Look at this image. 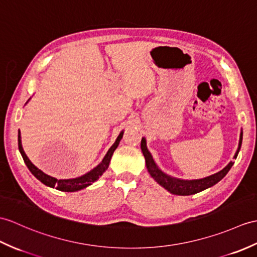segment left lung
Instances as JSON below:
<instances>
[{"label": "left lung", "mask_w": 257, "mask_h": 257, "mask_svg": "<svg viewBox=\"0 0 257 257\" xmlns=\"http://www.w3.org/2000/svg\"><path fill=\"white\" fill-rule=\"evenodd\" d=\"M242 136L243 134L241 133L240 141H238V148L234 154L233 159H236L238 151H240L241 149ZM141 150L146 159V165H147L148 172L150 173V175L154 178V181L158 182V184H160L161 186L164 187L166 190H169L171 194L181 195V196L194 195L213 186V185H216L218 182L222 180V178L226 175V173H228L232 168V165L234 164V162H232L231 161V162L226 165L224 169L216 173V174H212L205 178H200V180H181V178L172 177L159 169V166L156 164V162H154L151 153L148 150L146 138H142L141 140Z\"/></svg>", "instance_id": "obj_1"}]
</instances>
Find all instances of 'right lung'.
<instances>
[{"mask_svg":"<svg viewBox=\"0 0 257 257\" xmlns=\"http://www.w3.org/2000/svg\"><path fill=\"white\" fill-rule=\"evenodd\" d=\"M122 135H123V131H121L119 136L117 137V139L115 141L114 145L110 147V149L108 151H107L106 156L104 157L103 161L96 166V168H94L92 171L87 172L86 174L82 175L80 177H75V178H69V180H57V178L49 176L45 174L43 171H40L38 168H36V166L31 162V160L27 158V156L25 154L23 150V147H22V140H21V131L19 130V150L22 154L24 162L27 165L28 170L32 172V174L39 180L41 183L45 184L46 186H49L52 188H56L58 190H61V192H77V190H81L83 188H85L89 185H92L95 181H97L98 178L103 175V173L108 169V165L110 162V159L112 157V153L117 149L119 142H120L121 138H122Z\"/></svg>","mask_w":257,"mask_h":257,"instance_id":"obj_1","label":"right lung"}]
</instances>
